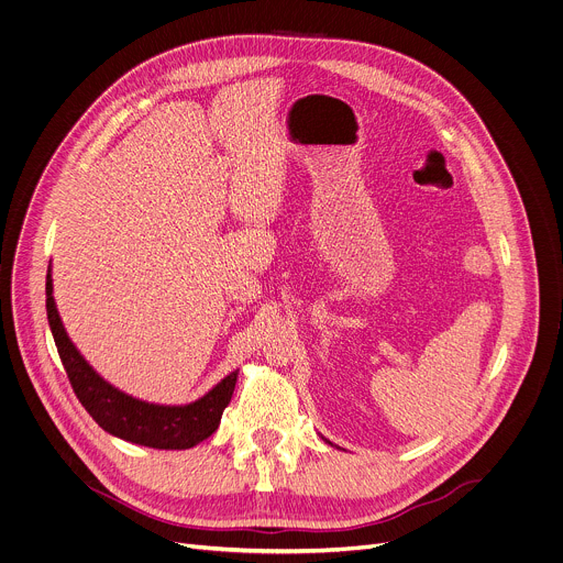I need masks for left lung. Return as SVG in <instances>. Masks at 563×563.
Here are the masks:
<instances>
[{
	"label": "left lung",
	"instance_id": "left-lung-1",
	"mask_svg": "<svg viewBox=\"0 0 563 563\" xmlns=\"http://www.w3.org/2000/svg\"><path fill=\"white\" fill-rule=\"evenodd\" d=\"M329 444H331V442H329Z\"/></svg>",
	"mask_w": 563,
	"mask_h": 563
}]
</instances>
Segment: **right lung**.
I'll use <instances>...</instances> for the list:
<instances>
[{
    "label": "right lung",
    "instance_id": "obj_1",
    "mask_svg": "<svg viewBox=\"0 0 563 563\" xmlns=\"http://www.w3.org/2000/svg\"><path fill=\"white\" fill-rule=\"evenodd\" d=\"M46 311L73 391L103 431L132 444L180 451L197 446L219 429L221 416L232 400L239 371H232L228 378H223L197 402L183 407L150 405L106 383L70 342L53 298L51 269L46 276Z\"/></svg>",
    "mask_w": 563,
    "mask_h": 563
}]
</instances>
